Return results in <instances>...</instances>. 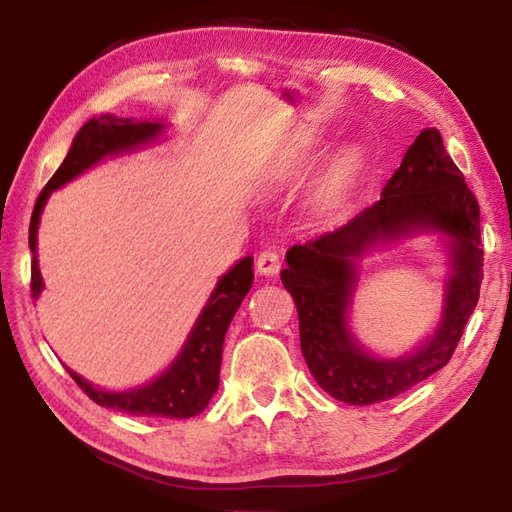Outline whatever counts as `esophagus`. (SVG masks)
I'll use <instances>...</instances> for the list:
<instances>
[{"label":"esophagus","instance_id":"obj_1","mask_svg":"<svg viewBox=\"0 0 512 512\" xmlns=\"http://www.w3.org/2000/svg\"><path fill=\"white\" fill-rule=\"evenodd\" d=\"M256 269L258 274L263 276H276L280 271V254L276 249H265V252H260L256 260Z\"/></svg>","mask_w":512,"mask_h":512}]
</instances>
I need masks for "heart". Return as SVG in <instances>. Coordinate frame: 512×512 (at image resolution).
<instances>
[{"mask_svg": "<svg viewBox=\"0 0 512 512\" xmlns=\"http://www.w3.org/2000/svg\"><path fill=\"white\" fill-rule=\"evenodd\" d=\"M353 174H356V159H347V161L342 163V168L338 170V174L333 176V183H331L329 190L322 194L320 205L322 207H333V205H336L338 198L342 196V192L349 187Z\"/></svg>", "mask_w": 512, "mask_h": 512, "instance_id": "1", "label": "heart"}]
</instances>
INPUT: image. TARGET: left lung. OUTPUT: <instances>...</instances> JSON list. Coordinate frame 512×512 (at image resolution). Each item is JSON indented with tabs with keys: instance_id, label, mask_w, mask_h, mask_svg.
<instances>
[{
	"instance_id": "1",
	"label": "left lung",
	"mask_w": 512,
	"mask_h": 512,
	"mask_svg": "<svg viewBox=\"0 0 512 512\" xmlns=\"http://www.w3.org/2000/svg\"><path fill=\"white\" fill-rule=\"evenodd\" d=\"M444 231L452 238L454 274L447 281L443 320L434 338L411 357L384 361L364 352L346 327L355 288V258L378 242L411 231ZM479 205L464 174L444 150L442 134L426 128L406 150L378 203L347 225L287 252L280 280L298 309L300 349L331 398L375 404L409 391L451 360L484 278Z\"/></svg>"
}]
</instances>
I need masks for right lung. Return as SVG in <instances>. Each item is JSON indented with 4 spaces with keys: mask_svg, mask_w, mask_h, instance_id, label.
I'll use <instances>...</instances> for the list:
<instances>
[{
    "mask_svg": "<svg viewBox=\"0 0 512 512\" xmlns=\"http://www.w3.org/2000/svg\"><path fill=\"white\" fill-rule=\"evenodd\" d=\"M161 130L163 123L121 119L114 117V114H103V117L90 119L83 125L77 132L75 141H72L64 163L59 165V170L55 174H52V179L46 183V187L37 198L28 229L30 252L37 249L39 216L52 190L66 185L81 172H86L101 159H106V156L137 150L139 145L150 143L152 139L159 137ZM252 263V256L238 260V263L218 280L210 300H207L205 309L196 320L190 338L185 340L181 353L170 364L168 371H163L156 380L148 382L145 387L121 393H110L92 387V384L83 380L81 375L68 369L72 380L79 384V389L86 393L92 402L121 413L148 417H179V420L198 415L207 404H210L212 395L218 389L225 331L229 327V322H232L236 309L241 307L247 291L252 289ZM41 289H44V280H41L35 256L33 265H30V291H33V298L39 296Z\"/></svg>",
    "mask_w": 512,
    "mask_h": 512,
    "instance_id": "right-lung-1",
    "label": "right lung"
}]
</instances>
